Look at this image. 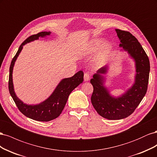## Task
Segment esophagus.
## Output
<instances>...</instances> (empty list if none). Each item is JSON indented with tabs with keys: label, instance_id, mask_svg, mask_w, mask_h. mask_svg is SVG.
<instances>
[{
	"label": "esophagus",
	"instance_id": "esophagus-1",
	"mask_svg": "<svg viewBox=\"0 0 157 157\" xmlns=\"http://www.w3.org/2000/svg\"><path fill=\"white\" fill-rule=\"evenodd\" d=\"M90 78V75L88 73H85L84 75V81H88Z\"/></svg>",
	"mask_w": 157,
	"mask_h": 157
}]
</instances>
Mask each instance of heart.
Returning <instances> with one entry per match:
<instances>
[{
  "instance_id": "1",
  "label": "heart",
  "mask_w": 157,
  "mask_h": 157,
  "mask_svg": "<svg viewBox=\"0 0 157 157\" xmlns=\"http://www.w3.org/2000/svg\"><path fill=\"white\" fill-rule=\"evenodd\" d=\"M103 42H104V39H99L94 40L89 46L88 52H92L95 50L99 49L103 45ZM109 47H110V44L109 43H107L105 44V48H109Z\"/></svg>"
}]
</instances>
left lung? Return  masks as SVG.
Masks as SVG:
<instances>
[{"mask_svg":"<svg viewBox=\"0 0 157 157\" xmlns=\"http://www.w3.org/2000/svg\"><path fill=\"white\" fill-rule=\"evenodd\" d=\"M122 50L134 59L136 65L135 81L122 96L113 97L104 86L108 66L99 69L90 80L94 91L91 97L93 107L99 115L109 120H119L130 116L139 105L147 92L150 63L148 56L136 38L130 32L115 29Z\"/></svg>","mask_w":157,"mask_h":157,"instance_id":"obj_1","label":"left lung"}]
</instances>
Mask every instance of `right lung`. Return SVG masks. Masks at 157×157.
I'll list each match as a JSON object with an SVG mask.
<instances>
[{
  "instance_id": "obj_1",
  "label": "right lung",
  "mask_w": 157,
  "mask_h": 157,
  "mask_svg": "<svg viewBox=\"0 0 157 157\" xmlns=\"http://www.w3.org/2000/svg\"><path fill=\"white\" fill-rule=\"evenodd\" d=\"M50 34L51 32L44 31L28 37L20 45L16 54L12 59L9 74V92L19 110L27 117L42 122H48L58 117L65 107L69 94L84 80V73L82 71H78L72 77L62 79L49 98L37 105H27L17 97L13 89L12 72L14 64L23 49V46L30 42L38 40L39 37H45Z\"/></svg>"
}]
</instances>
